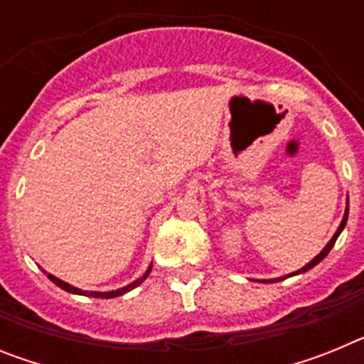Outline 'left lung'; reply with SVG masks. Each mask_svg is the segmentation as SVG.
<instances>
[{
  "label": "left lung",
  "mask_w": 364,
  "mask_h": 364,
  "mask_svg": "<svg viewBox=\"0 0 364 364\" xmlns=\"http://www.w3.org/2000/svg\"><path fill=\"white\" fill-rule=\"evenodd\" d=\"M346 220H348V208H346V211H345V217H343V222H341V226L337 228V231H336V235H333V237H332V240H330V242H328L326 246H324V250H323V252L319 253V255L315 257L314 260H310V262H308V264L304 266V268H301V269H299L297 273L308 272V269H310V268H314L315 264H319L321 260H323L324 257H326L328 253H330V250H332V247H333V244H336V240H337V237H339V233H341V231H343V228L346 226ZM291 275H295V273H291ZM291 275H290V277H291ZM277 281H282V277H279V279H269V281H262V282H277Z\"/></svg>",
  "instance_id": "8db88e82"
}]
</instances>
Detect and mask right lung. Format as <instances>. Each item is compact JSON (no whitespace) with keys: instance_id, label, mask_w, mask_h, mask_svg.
Here are the masks:
<instances>
[{"instance_id":"1","label":"right lung","mask_w":364,"mask_h":364,"mask_svg":"<svg viewBox=\"0 0 364 364\" xmlns=\"http://www.w3.org/2000/svg\"><path fill=\"white\" fill-rule=\"evenodd\" d=\"M149 272H151V266H149V269H147V272L144 273V277H140V279H138V281H134L133 284L125 286V288H120V290H117V291H107V294H98V291H82V290H78V288H74V286L67 284V282L60 281V279H56V277H54V275H50V273H49V279H50V281L54 282V284L60 286V288H62V290L69 291V294L89 295V297H98V299H112V297H120V295L127 294V291H129V290H133V288H136V286L140 284V282L146 281L147 275H149Z\"/></svg>"}]
</instances>
